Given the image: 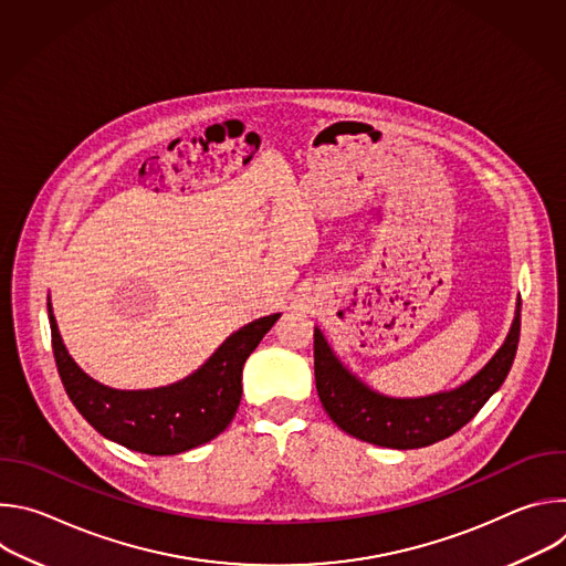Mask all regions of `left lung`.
I'll list each match as a JSON object with an SVG mask.
<instances>
[{"mask_svg": "<svg viewBox=\"0 0 566 566\" xmlns=\"http://www.w3.org/2000/svg\"><path fill=\"white\" fill-rule=\"evenodd\" d=\"M520 311L522 300L517 297L515 317L502 347L472 378L454 389L412 398L371 389L336 356L325 334L315 327L313 365L322 408L340 430L360 441L396 450L432 446L461 430L506 380L520 343Z\"/></svg>", "mask_w": 566, "mask_h": 566, "instance_id": "8db88e82", "label": "left lung"}]
</instances>
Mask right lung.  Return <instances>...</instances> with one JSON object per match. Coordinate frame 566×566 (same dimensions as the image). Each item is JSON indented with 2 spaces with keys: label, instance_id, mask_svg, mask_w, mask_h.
<instances>
[{
  "label": "right lung",
  "instance_id": "add662e5",
  "mask_svg": "<svg viewBox=\"0 0 566 566\" xmlns=\"http://www.w3.org/2000/svg\"><path fill=\"white\" fill-rule=\"evenodd\" d=\"M46 306L55 365L75 410L105 439L154 457L199 448L230 426L241 400L244 363L282 315L249 322L184 380L154 389H116L77 367L57 332L51 300Z\"/></svg>",
  "mask_w": 566,
  "mask_h": 566
}]
</instances>
